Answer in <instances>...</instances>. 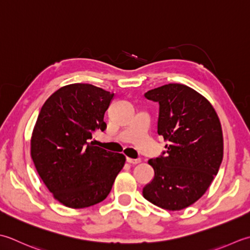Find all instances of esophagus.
Listing matches in <instances>:
<instances>
[{
  "label": "esophagus",
  "mask_w": 250,
  "mask_h": 250,
  "mask_svg": "<svg viewBox=\"0 0 250 250\" xmlns=\"http://www.w3.org/2000/svg\"><path fill=\"white\" fill-rule=\"evenodd\" d=\"M126 161L130 163V164H139V163H141V159H130V157H126Z\"/></svg>",
  "instance_id": "esophagus-1"
}]
</instances>
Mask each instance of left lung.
Instances as JSON below:
<instances>
[{
  "mask_svg": "<svg viewBox=\"0 0 250 250\" xmlns=\"http://www.w3.org/2000/svg\"><path fill=\"white\" fill-rule=\"evenodd\" d=\"M160 105L157 134L167 141L149 164L154 178L144 188L146 200L163 209L192 205L209 188L223 157L221 124L205 97L182 84H166L145 94Z\"/></svg>",
  "mask_w": 250,
  "mask_h": 250,
  "instance_id": "obj_1",
  "label": "left lung"
}]
</instances>
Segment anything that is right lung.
Listing matches in <instances>:
<instances>
[{"instance_id": "add662e5", "label": "right lung", "mask_w": 250, "mask_h": 250, "mask_svg": "<svg viewBox=\"0 0 250 250\" xmlns=\"http://www.w3.org/2000/svg\"><path fill=\"white\" fill-rule=\"evenodd\" d=\"M114 94L91 84L63 86L45 101L35 123L31 156L41 179L56 200L85 208L109 195L125 156L90 139L104 121Z\"/></svg>"}]
</instances>
